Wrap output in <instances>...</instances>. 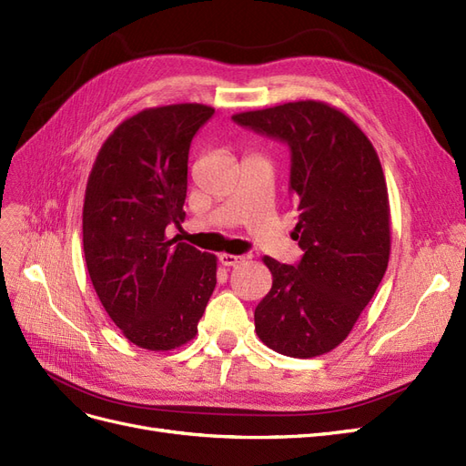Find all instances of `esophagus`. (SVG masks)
<instances>
[{
  "instance_id": "esophagus-1",
  "label": "esophagus",
  "mask_w": 466,
  "mask_h": 466,
  "mask_svg": "<svg viewBox=\"0 0 466 466\" xmlns=\"http://www.w3.org/2000/svg\"><path fill=\"white\" fill-rule=\"evenodd\" d=\"M218 261L222 263V265H227V267H236V265H239L244 261V258L242 255H232V253H220L218 255Z\"/></svg>"
}]
</instances>
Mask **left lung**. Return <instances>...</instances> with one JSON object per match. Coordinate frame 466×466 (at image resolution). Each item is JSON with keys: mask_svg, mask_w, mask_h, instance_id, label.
I'll use <instances>...</instances> for the list:
<instances>
[{"mask_svg": "<svg viewBox=\"0 0 466 466\" xmlns=\"http://www.w3.org/2000/svg\"><path fill=\"white\" fill-rule=\"evenodd\" d=\"M232 119L289 143L298 208L296 267L265 255L273 287L255 308L258 337L279 354L313 358L347 339L387 271L391 211L378 153L354 119L321 100Z\"/></svg>", "mask_w": 466, "mask_h": 466, "instance_id": "obj_1", "label": "left lung"}]
</instances>
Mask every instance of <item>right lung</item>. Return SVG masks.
<instances>
[{"mask_svg":"<svg viewBox=\"0 0 466 466\" xmlns=\"http://www.w3.org/2000/svg\"><path fill=\"white\" fill-rule=\"evenodd\" d=\"M213 114L198 102L145 108L108 135L88 174V277L110 319L145 350L189 342L215 290V255L167 236L186 218L189 145Z\"/></svg>","mask_w":466,"mask_h":466,"instance_id":"1","label":"right lung"}]
</instances>
